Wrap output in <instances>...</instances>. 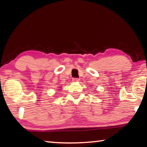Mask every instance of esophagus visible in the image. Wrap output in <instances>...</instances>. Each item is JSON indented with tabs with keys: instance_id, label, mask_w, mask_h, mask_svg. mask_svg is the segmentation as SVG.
Segmentation results:
<instances>
[{
	"instance_id": "34e87169",
	"label": "esophagus",
	"mask_w": 147,
	"mask_h": 147,
	"mask_svg": "<svg viewBox=\"0 0 147 147\" xmlns=\"http://www.w3.org/2000/svg\"><path fill=\"white\" fill-rule=\"evenodd\" d=\"M73 80V82H78L80 81V79L79 78H73V80Z\"/></svg>"
}]
</instances>
